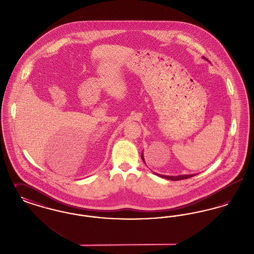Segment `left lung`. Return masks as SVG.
<instances>
[{"mask_svg": "<svg viewBox=\"0 0 254 254\" xmlns=\"http://www.w3.org/2000/svg\"><path fill=\"white\" fill-rule=\"evenodd\" d=\"M142 159L143 161L145 162L144 160V155H143V152H142ZM155 173V172H154ZM159 177H162V178H165V179H168V180H171V181H178V180H184V179H188V178H190V177H193L196 174H185V175H178V176H169V175H162V174H158L155 173Z\"/></svg>", "mask_w": 254, "mask_h": 254, "instance_id": "obj_1", "label": "left lung"}]
</instances>
